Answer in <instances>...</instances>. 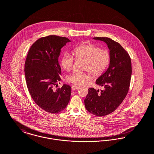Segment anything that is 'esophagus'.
<instances>
[{"label":"esophagus","instance_id":"esophagus-1","mask_svg":"<svg viewBox=\"0 0 154 154\" xmlns=\"http://www.w3.org/2000/svg\"><path fill=\"white\" fill-rule=\"evenodd\" d=\"M79 87L76 86V85H73V86L72 87V90H76V89H79Z\"/></svg>","mask_w":154,"mask_h":154}]
</instances>
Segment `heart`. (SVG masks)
<instances>
[{
  "instance_id": "obj_1",
  "label": "heart",
  "mask_w": 154,
  "mask_h": 154,
  "mask_svg": "<svg viewBox=\"0 0 154 154\" xmlns=\"http://www.w3.org/2000/svg\"><path fill=\"white\" fill-rule=\"evenodd\" d=\"M73 55L76 60H82L83 72H74L66 78V81L76 85H84L91 78L89 72L94 76H100L105 71L110 63V52L106 49L100 48L97 45L87 43L81 44L73 50ZM75 59L70 54L66 53L60 59V65L63 69L70 71L73 65Z\"/></svg>"
}]
</instances>
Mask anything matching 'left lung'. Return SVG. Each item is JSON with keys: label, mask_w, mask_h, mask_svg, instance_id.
I'll return each mask as SVG.
<instances>
[{"label": "left lung", "mask_w": 154, "mask_h": 154, "mask_svg": "<svg viewBox=\"0 0 154 154\" xmlns=\"http://www.w3.org/2000/svg\"><path fill=\"white\" fill-rule=\"evenodd\" d=\"M93 38L107 44L111 59L106 72L96 81V84L104 89L99 91L89 88L84 103L89 112L104 116L116 110L126 97L131 84L132 63L129 53L119 43L107 37Z\"/></svg>", "instance_id": "obj_1"}]
</instances>
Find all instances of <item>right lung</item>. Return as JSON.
I'll list each match as a JSON object with an SVG mask.
<instances>
[{
	"label": "right lung",
	"mask_w": 154,
	"mask_h": 154,
	"mask_svg": "<svg viewBox=\"0 0 154 154\" xmlns=\"http://www.w3.org/2000/svg\"><path fill=\"white\" fill-rule=\"evenodd\" d=\"M70 40L57 35L38 39L30 47L25 62L27 88L34 102L50 113H59L68 104L70 86L64 84L54 90L60 81L61 67L59 57L61 49Z\"/></svg>",
	"instance_id": "obj_1"
}]
</instances>
